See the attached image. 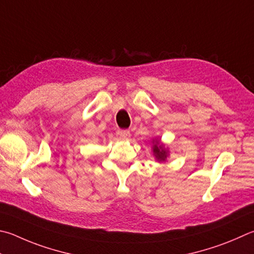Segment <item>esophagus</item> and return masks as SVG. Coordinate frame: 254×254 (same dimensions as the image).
<instances>
[{
    "label": "esophagus",
    "instance_id": "esophagus-1",
    "mask_svg": "<svg viewBox=\"0 0 254 254\" xmlns=\"http://www.w3.org/2000/svg\"><path fill=\"white\" fill-rule=\"evenodd\" d=\"M118 135L121 137V139H128L131 135V133L128 130H120L118 131Z\"/></svg>",
    "mask_w": 254,
    "mask_h": 254
}]
</instances>
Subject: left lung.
Listing matches in <instances>:
<instances>
[{
	"mask_svg": "<svg viewBox=\"0 0 254 254\" xmlns=\"http://www.w3.org/2000/svg\"><path fill=\"white\" fill-rule=\"evenodd\" d=\"M153 152H154V154L156 156V159L160 160V161H164L165 158H167L168 152L165 151V149L162 145H159V142H158V144H155L153 146Z\"/></svg>",
	"mask_w": 254,
	"mask_h": 254,
	"instance_id": "obj_1",
	"label": "left lung"
}]
</instances>
